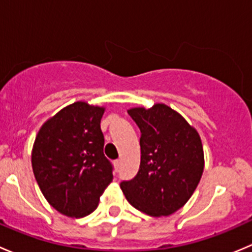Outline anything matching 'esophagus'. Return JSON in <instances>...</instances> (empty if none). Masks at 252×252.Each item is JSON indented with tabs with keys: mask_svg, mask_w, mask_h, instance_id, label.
Wrapping results in <instances>:
<instances>
[{
	"mask_svg": "<svg viewBox=\"0 0 252 252\" xmlns=\"http://www.w3.org/2000/svg\"><path fill=\"white\" fill-rule=\"evenodd\" d=\"M114 167H116L117 169L121 167V159H117V161H114Z\"/></svg>",
	"mask_w": 252,
	"mask_h": 252,
	"instance_id": "obj_1",
	"label": "esophagus"
}]
</instances>
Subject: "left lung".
Instances as JSON below:
<instances>
[{"label": "left lung", "instance_id": "left-lung-1", "mask_svg": "<svg viewBox=\"0 0 252 252\" xmlns=\"http://www.w3.org/2000/svg\"><path fill=\"white\" fill-rule=\"evenodd\" d=\"M140 129L138 174L121 183L131 206L152 217L169 216L191 197L204 172V149L196 129L164 103L128 110Z\"/></svg>", "mask_w": 252, "mask_h": 252}]
</instances>
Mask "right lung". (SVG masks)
Listing matches in <instances>:
<instances>
[{
    "mask_svg": "<svg viewBox=\"0 0 252 252\" xmlns=\"http://www.w3.org/2000/svg\"><path fill=\"white\" fill-rule=\"evenodd\" d=\"M105 107L72 103L40 128L32 152L35 179L45 199L68 217H85L113 179L103 155L101 118Z\"/></svg>",
    "mask_w": 252,
    "mask_h": 252,
    "instance_id": "obj_1",
    "label": "right lung"
}]
</instances>
